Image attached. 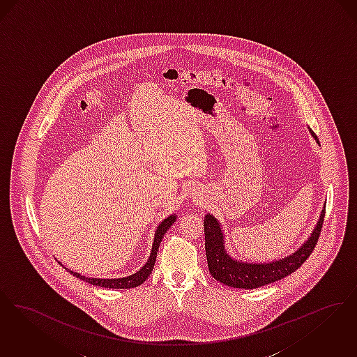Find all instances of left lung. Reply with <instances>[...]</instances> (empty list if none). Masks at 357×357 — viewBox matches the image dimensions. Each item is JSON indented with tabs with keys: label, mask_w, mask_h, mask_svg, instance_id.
Here are the masks:
<instances>
[{
	"label": "left lung",
	"mask_w": 357,
	"mask_h": 357,
	"mask_svg": "<svg viewBox=\"0 0 357 357\" xmlns=\"http://www.w3.org/2000/svg\"><path fill=\"white\" fill-rule=\"evenodd\" d=\"M312 136L317 139V136L310 130ZM319 142V139H317ZM326 206L321 211V216L310 234V238L294 255L281 259L273 263H243L233 260L227 253L224 247V234L221 232L218 220L212 215H206L204 220L205 232V253L208 260V268L215 279L229 285L233 288L255 289L266 284L284 279L294 273L303 264L307 261L317 244L321 228L324 224Z\"/></svg>",
	"instance_id": "8db88e82"
}]
</instances>
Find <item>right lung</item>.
<instances>
[{
    "instance_id": "add662e5",
    "label": "right lung",
    "mask_w": 357,
    "mask_h": 357,
    "mask_svg": "<svg viewBox=\"0 0 357 357\" xmlns=\"http://www.w3.org/2000/svg\"><path fill=\"white\" fill-rule=\"evenodd\" d=\"M174 221H176V215H172L169 218H165L164 221H161V224L157 227L151 256H149L146 264L139 269V272H136L135 275H130V276L123 278V279H92V278L89 279V278L81 276L77 272H73V271H69V272H70L73 276H76L77 279L84 280V281L92 284V285H96V287L113 288V289H125V288H135V287H139V285H141L145 280L148 279V276L152 273L153 266H155L157 250H158V247H160V243H161L164 234L171 228V225Z\"/></svg>"
}]
</instances>
